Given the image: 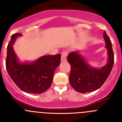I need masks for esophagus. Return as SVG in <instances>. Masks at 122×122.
I'll list each match as a JSON object with an SVG mask.
<instances>
[{
  "instance_id": "obj_1",
  "label": "esophagus",
  "mask_w": 122,
  "mask_h": 122,
  "mask_svg": "<svg viewBox=\"0 0 122 122\" xmlns=\"http://www.w3.org/2000/svg\"><path fill=\"white\" fill-rule=\"evenodd\" d=\"M68 51H64L62 53V56H61V60L62 61H65L66 60V57H67Z\"/></svg>"
}]
</instances>
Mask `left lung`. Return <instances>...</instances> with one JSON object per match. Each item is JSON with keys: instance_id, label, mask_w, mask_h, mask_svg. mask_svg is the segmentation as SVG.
<instances>
[{"instance_id": "left-lung-1", "label": "left lung", "mask_w": 122, "mask_h": 122, "mask_svg": "<svg viewBox=\"0 0 122 122\" xmlns=\"http://www.w3.org/2000/svg\"><path fill=\"white\" fill-rule=\"evenodd\" d=\"M108 52V62L101 69L92 68L85 62L77 52L68 54L67 59L70 64L71 70L69 81L76 91L87 93L97 90L103 86L111 71L114 63V54L112 43L107 33H103Z\"/></svg>"}]
</instances>
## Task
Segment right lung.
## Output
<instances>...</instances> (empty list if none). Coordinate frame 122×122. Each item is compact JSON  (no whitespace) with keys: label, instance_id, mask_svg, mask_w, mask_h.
<instances>
[{"label":"right lung","instance_id":"1","mask_svg":"<svg viewBox=\"0 0 122 122\" xmlns=\"http://www.w3.org/2000/svg\"><path fill=\"white\" fill-rule=\"evenodd\" d=\"M20 33L13 34L7 46L6 68L15 84L22 91L29 93L39 94L51 87L54 73L60 63L61 55L43 56L30 64H21L13 49L12 45Z\"/></svg>","mask_w":122,"mask_h":122}]
</instances>
